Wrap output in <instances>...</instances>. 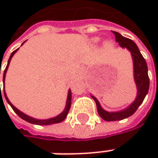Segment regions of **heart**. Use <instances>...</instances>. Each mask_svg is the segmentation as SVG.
<instances>
[{"label":"heart","mask_w":158,"mask_h":158,"mask_svg":"<svg viewBox=\"0 0 158 158\" xmlns=\"http://www.w3.org/2000/svg\"><path fill=\"white\" fill-rule=\"evenodd\" d=\"M99 40H100L99 38L95 37V38H93V39L91 40V41H92L93 43H98ZM112 46H113V44H112L111 41H109V40H106V41H105V43H104V46H105L106 48H107V49H111L112 47Z\"/></svg>","instance_id":"heart-1"}]
</instances>
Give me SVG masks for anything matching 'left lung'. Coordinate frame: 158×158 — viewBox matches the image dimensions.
<instances>
[{"mask_svg":"<svg viewBox=\"0 0 158 158\" xmlns=\"http://www.w3.org/2000/svg\"><path fill=\"white\" fill-rule=\"evenodd\" d=\"M115 35L116 41L118 42V45L121 48L127 49L131 53L132 60H133V66H134V80L135 82L137 89V94L135 99L127 107L122 109L120 111L116 112H108L102 108L100 103L95 98L94 96L90 95V97L94 99L97 105V109L98 114L101 118L106 121H116L121 120L124 118L130 117L133 115L138 107L142 105L146 95L148 94L149 88V78L148 76V66L146 63L145 59L143 58L142 53L140 52L136 44L127 38H125L122 35L112 31Z\"/></svg>","mask_w":158,"mask_h":158,"instance_id":"left-lung-1","label":"left lung"}]
</instances>
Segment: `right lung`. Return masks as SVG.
Segmentation results:
<instances>
[{
    "instance_id": "obj_1",
    "label": "right lung",
    "mask_w": 158,
    "mask_h": 158,
    "mask_svg": "<svg viewBox=\"0 0 158 158\" xmlns=\"http://www.w3.org/2000/svg\"><path fill=\"white\" fill-rule=\"evenodd\" d=\"M24 42H25V41H24ZM24 42L22 44V46L24 44ZM18 49H19V48H17L16 50H15L14 52L11 53V55H10V57H9V60H8L7 67H6V69H5V70H4V73H3V92H4V96H5V98H6L7 102L9 103V105L12 107V109L14 110V112H15V113L20 117V118H23V120H25V121L29 122V123H31V124H35V125H40V126H46V125L56 124V123H60V122L63 121L64 119L66 118V117H67V115H68L69 112L70 106H71L72 94H71V90H70V89H69V92H68V98H67V101H66V106H65V108H64L63 111L60 112L59 115H57V116L52 117V118H46V119H39V118H33V117H31V116H29V115H27V114H25V113H23V112H21L20 110H18L15 106H13V105L11 104V102L9 101V98H8L7 94H6V91H5V77H6L7 70H8V69H9L10 60H11L12 57L14 56V54H15V52H17V50H18ZM0 71H1V69H0ZM0 74H1V72H0ZM0 86H1V84H0Z\"/></svg>"
}]
</instances>
